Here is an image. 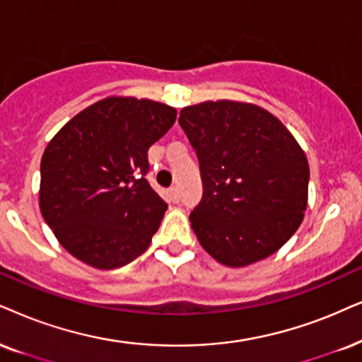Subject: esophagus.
Wrapping results in <instances>:
<instances>
[{
    "label": "esophagus",
    "instance_id": "1",
    "mask_svg": "<svg viewBox=\"0 0 362 362\" xmlns=\"http://www.w3.org/2000/svg\"><path fill=\"white\" fill-rule=\"evenodd\" d=\"M168 199H170L172 202H178V200H180V192H178L177 187H170V189H168Z\"/></svg>",
    "mask_w": 362,
    "mask_h": 362
}]
</instances>
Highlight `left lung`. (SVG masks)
I'll use <instances>...</instances> for the list:
<instances>
[{
  "label": "left lung",
  "instance_id": "1",
  "mask_svg": "<svg viewBox=\"0 0 362 362\" xmlns=\"http://www.w3.org/2000/svg\"><path fill=\"white\" fill-rule=\"evenodd\" d=\"M178 123L199 157L204 194L190 222L200 245L228 267L281 249L308 207L309 163L291 132L230 100L185 107Z\"/></svg>",
  "mask_w": 362,
  "mask_h": 362
}]
</instances>
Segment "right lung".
<instances>
[{
  "label": "right lung",
  "instance_id": "obj_1",
  "mask_svg": "<svg viewBox=\"0 0 362 362\" xmlns=\"http://www.w3.org/2000/svg\"><path fill=\"white\" fill-rule=\"evenodd\" d=\"M168 105L110 97L66 123L41 158L40 209L73 257L117 269L148 249L167 202L148 184V148L170 130Z\"/></svg>",
  "mask_w": 362,
  "mask_h": 362
}]
</instances>
